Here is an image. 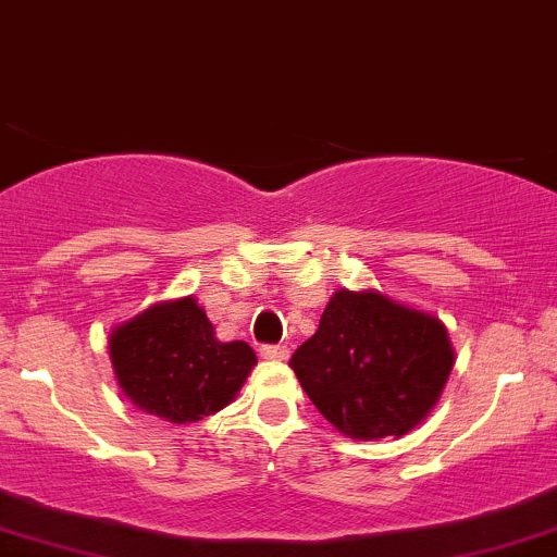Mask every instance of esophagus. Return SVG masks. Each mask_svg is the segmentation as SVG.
<instances>
[{
    "label": "esophagus",
    "instance_id": "obj_1",
    "mask_svg": "<svg viewBox=\"0 0 557 557\" xmlns=\"http://www.w3.org/2000/svg\"><path fill=\"white\" fill-rule=\"evenodd\" d=\"M260 356L268 358V361H286L289 350H286V345H262Z\"/></svg>",
    "mask_w": 557,
    "mask_h": 557
}]
</instances>
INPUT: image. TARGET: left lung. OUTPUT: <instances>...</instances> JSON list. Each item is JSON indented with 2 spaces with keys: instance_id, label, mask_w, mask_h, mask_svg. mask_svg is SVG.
<instances>
[{
  "instance_id": "left-lung-1",
  "label": "left lung",
  "mask_w": 557,
  "mask_h": 557,
  "mask_svg": "<svg viewBox=\"0 0 557 557\" xmlns=\"http://www.w3.org/2000/svg\"><path fill=\"white\" fill-rule=\"evenodd\" d=\"M289 367L339 433L400 438L438 404L454 350L435 315L374 289H337Z\"/></svg>"
}]
</instances>
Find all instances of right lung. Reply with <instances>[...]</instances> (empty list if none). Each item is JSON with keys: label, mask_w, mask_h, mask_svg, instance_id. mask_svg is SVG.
<instances>
[{"label": "right lung", "mask_w": 557, "mask_h": 557, "mask_svg": "<svg viewBox=\"0 0 557 557\" xmlns=\"http://www.w3.org/2000/svg\"><path fill=\"white\" fill-rule=\"evenodd\" d=\"M119 387L137 409L166 422H199L242 391L255 350L242 339L220 343L194 297L146 308L111 332Z\"/></svg>", "instance_id": "obj_1"}]
</instances>
